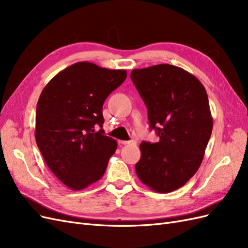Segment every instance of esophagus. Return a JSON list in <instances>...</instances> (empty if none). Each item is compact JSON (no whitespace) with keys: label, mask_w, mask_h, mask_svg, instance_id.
<instances>
[{"label":"esophagus","mask_w":248,"mask_h":248,"mask_svg":"<svg viewBox=\"0 0 248 248\" xmlns=\"http://www.w3.org/2000/svg\"><path fill=\"white\" fill-rule=\"evenodd\" d=\"M122 145H131V146H136L137 145V140H120Z\"/></svg>","instance_id":"34e87169"}]
</instances>
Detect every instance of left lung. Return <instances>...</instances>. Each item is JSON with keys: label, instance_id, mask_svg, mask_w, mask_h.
<instances>
[{"label": "left lung", "instance_id": "8db88e82", "mask_svg": "<svg viewBox=\"0 0 248 248\" xmlns=\"http://www.w3.org/2000/svg\"><path fill=\"white\" fill-rule=\"evenodd\" d=\"M130 78L159 137L158 142L140 145L136 172L150 189L174 191L196 174L211 137L207 92L193 74L170 64L133 69Z\"/></svg>", "mask_w": 248, "mask_h": 248}]
</instances>
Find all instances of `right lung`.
<instances>
[{"label": "right lung", "mask_w": 248, "mask_h": 248, "mask_svg": "<svg viewBox=\"0 0 248 248\" xmlns=\"http://www.w3.org/2000/svg\"><path fill=\"white\" fill-rule=\"evenodd\" d=\"M126 78L123 69L78 62L42 90L36 108L37 146L49 170L71 190L100 180L116 152L117 141L94 127H102L103 102Z\"/></svg>", "instance_id": "right-lung-1"}]
</instances>
